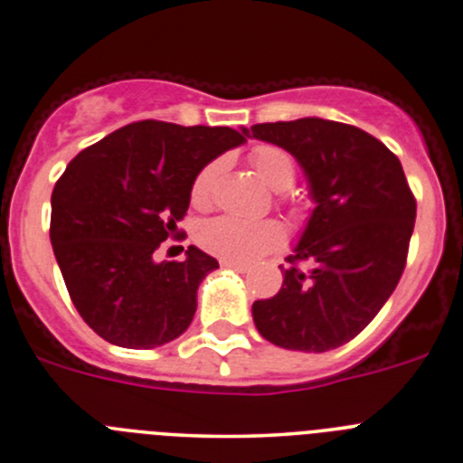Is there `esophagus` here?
I'll list each match as a JSON object with an SVG mask.
<instances>
[{"mask_svg":"<svg viewBox=\"0 0 463 463\" xmlns=\"http://www.w3.org/2000/svg\"><path fill=\"white\" fill-rule=\"evenodd\" d=\"M221 267L233 269V271H238V273H247V271H249L247 264H242V262H233V260H221Z\"/></svg>","mask_w":463,"mask_h":463,"instance_id":"obj_1","label":"esophagus"}]
</instances>
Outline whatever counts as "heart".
I'll return each mask as SVG.
<instances>
[{"label":"heart","mask_w":463,"mask_h":463,"mask_svg":"<svg viewBox=\"0 0 463 463\" xmlns=\"http://www.w3.org/2000/svg\"><path fill=\"white\" fill-rule=\"evenodd\" d=\"M251 162L269 188L282 192L293 185L295 159L284 148H253ZM221 168L222 162L216 159L196 175L194 185H192V201L196 205H205L212 199ZM282 241L284 232L275 221H245V218L236 216H216L205 221L199 230V242L207 251L222 260H233V262H251V260L282 245Z\"/></svg>","instance_id":"b5f03b06"}]
</instances>
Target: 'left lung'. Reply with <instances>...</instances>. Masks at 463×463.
Wrapping results in <instances>:
<instances>
[{"label": "left lung", "mask_w": 463, "mask_h": 463, "mask_svg": "<svg viewBox=\"0 0 463 463\" xmlns=\"http://www.w3.org/2000/svg\"><path fill=\"white\" fill-rule=\"evenodd\" d=\"M242 133L293 155L315 203L288 267H279L282 288L253 301V324L284 350H335L378 315L404 271L415 199L402 165L370 133L332 119L253 124Z\"/></svg>", "instance_id": "obj_1"}]
</instances>
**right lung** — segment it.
<instances>
[{
	"label": "right lung",
	"mask_w": 463,
	"mask_h": 463,
	"mask_svg": "<svg viewBox=\"0 0 463 463\" xmlns=\"http://www.w3.org/2000/svg\"><path fill=\"white\" fill-rule=\"evenodd\" d=\"M245 142L230 127L142 119L67 164L52 192L50 241L70 298L96 335L150 350L188 330L216 258L194 245L184 262L153 256L188 212L196 175Z\"/></svg>",
	"instance_id": "obj_1"
}]
</instances>
